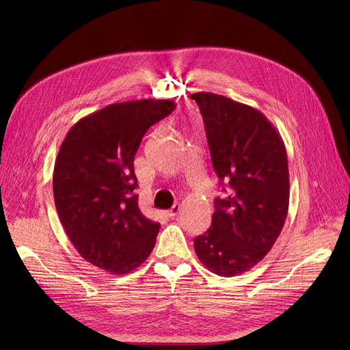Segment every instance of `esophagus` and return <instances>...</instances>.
Segmentation results:
<instances>
[{
    "label": "esophagus",
    "instance_id": "esophagus-1",
    "mask_svg": "<svg viewBox=\"0 0 350 350\" xmlns=\"http://www.w3.org/2000/svg\"><path fill=\"white\" fill-rule=\"evenodd\" d=\"M178 211H180V206H178V204H174L170 210H167L164 214L167 215L169 218H174V217L178 214Z\"/></svg>",
    "mask_w": 350,
    "mask_h": 350
}]
</instances>
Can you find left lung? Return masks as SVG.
I'll return each mask as SVG.
<instances>
[{
    "label": "left lung",
    "mask_w": 350,
    "mask_h": 350,
    "mask_svg": "<svg viewBox=\"0 0 350 350\" xmlns=\"http://www.w3.org/2000/svg\"><path fill=\"white\" fill-rule=\"evenodd\" d=\"M191 99L204 120L214 172L228 189L227 197L215 198L211 227L194 238V250L211 272L234 277L264 258L285 224V144L260 110L211 92Z\"/></svg>",
    "instance_id": "8db88e82"
}]
</instances>
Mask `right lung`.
<instances>
[{
	"label": "right lung",
	"mask_w": 350,
	"mask_h": 350,
	"mask_svg": "<svg viewBox=\"0 0 350 350\" xmlns=\"http://www.w3.org/2000/svg\"><path fill=\"white\" fill-rule=\"evenodd\" d=\"M174 109L165 99L109 105L70 127L55 160L62 227L82 258L110 273H129L154 248L160 224L137 206L133 160L149 127Z\"/></svg>",
	"instance_id": "1"
}]
</instances>
